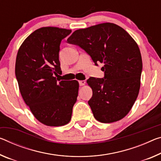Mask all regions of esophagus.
I'll return each mask as SVG.
<instances>
[{
    "instance_id": "esophagus-1",
    "label": "esophagus",
    "mask_w": 161,
    "mask_h": 161,
    "mask_svg": "<svg viewBox=\"0 0 161 161\" xmlns=\"http://www.w3.org/2000/svg\"><path fill=\"white\" fill-rule=\"evenodd\" d=\"M86 81L85 80H81V81H79V84H80V86H84L85 85Z\"/></svg>"
}]
</instances>
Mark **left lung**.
<instances>
[{
    "instance_id": "8db88e82",
    "label": "left lung",
    "mask_w": 161,
    "mask_h": 161,
    "mask_svg": "<svg viewBox=\"0 0 161 161\" xmlns=\"http://www.w3.org/2000/svg\"><path fill=\"white\" fill-rule=\"evenodd\" d=\"M67 42L85 50L95 65L104 64L103 78L86 80L92 90L88 104L94 118L110 123L125 117L140 86L142 62L137 43L125 30L113 23L76 30Z\"/></svg>"
}]
</instances>
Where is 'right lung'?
Here are the masks:
<instances>
[{"label":"right lung","mask_w":161,"mask_h":161,"mask_svg":"<svg viewBox=\"0 0 161 161\" xmlns=\"http://www.w3.org/2000/svg\"><path fill=\"white\" fill-rule=\"evenodd\" d=\"M71 32L57 27L40 28L24 40L17 53L15 73L20 92L34 116L47 126L69 123L78 96L77 81L58 82L54 76L62 73L61 42Z\"/></svg>","instance_id":"add662e5"}]
</instances>
